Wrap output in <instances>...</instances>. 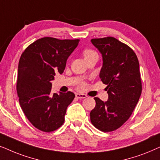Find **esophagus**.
Listing matches in <instances>:
<instances>
[{"label": "esophagus", "mask_w": 160, "mask_h": 160, "mask_svg": "<svg viewBox=\"0 0 160 160\" xmlns=\"http://www.w3.org/2000/svg\"><path fill=\"white\" fill-rule=\"evenodd\" d=\"M76 98H78V99H84V98H86L87 97V95L86 94H83V93H76L75 95Z\"/></svg>", "instance_id": "34e87169"}]
</instances>
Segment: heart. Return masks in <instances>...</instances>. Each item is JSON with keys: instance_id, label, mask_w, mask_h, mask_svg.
<instances>
[{"instance_id": "obj_1", "label": "heart", "mask_w": 160, "mask_h": 160, "mask_svg": "<svg viewBox=\"0 0 160 160\" xmlns=\"http://www.w3.org/2000/svg\"><path fill=\"white\" fill-rule=\"evenodd\" d=\"M95 52H93V50H86L83 52V55H84V58L85 57H87V56H88V55H91L92 54V53H94Z\"/></svg>"}]
</instances>
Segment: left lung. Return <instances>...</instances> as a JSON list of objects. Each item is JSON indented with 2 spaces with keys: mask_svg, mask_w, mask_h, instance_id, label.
Listing matches in <instances>:
<instances>
[{
  "mask_svg": "<svg viewBox=\"0 0 160 160\" xmlns=\"http://www.w3.org/2000/svg\"><path fill=\"white\" fill-rule=\"evenodd\" d=\"M91 43L102 54L99 78L107 85L108 101L94 97L96 106L90 112L92 124L102 132L122 126L132 113L141 95L140 65L135 52L113 37L93 39Z\"/></svg>",
  "mask_w": 160,
  "mask_h": 160,
  "instance_id": "obj_1",
  "label": "left lung"
}]
</instances>
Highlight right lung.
Masks as SVG:
<instances>
[{"mask_svg":"<svg viewBox=\"0 0 160 160\" xmlns=\"http://www.w3.org/2000/svg\"><path fill=\"white\" fill-rule=\"evenodd\" d=\"M79 39L44 37L28 47L18 65L17 92L20 107L36 128L43 132L58 129L64 122L74 93H51L55 73L62 74Z\"/></svg>","mask_w":160,"mask_h":160,"instance_id":"right-lung-1","label":"right lung"}]
</instances>
